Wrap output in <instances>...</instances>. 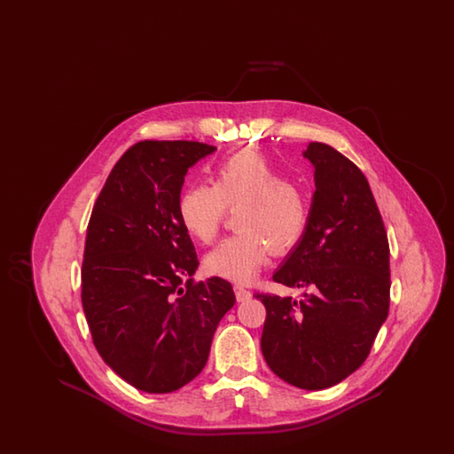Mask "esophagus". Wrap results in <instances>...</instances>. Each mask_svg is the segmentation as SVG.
<instances>
[{
	"label": "esophagus",
	"mask_w": 454,
	"mask_h": 454,
	"mask_svg": "<svg viewBox=\"0 0 454 454\" xmlns=\"http://www.w3.org/2000/svg\"><path fill=\"white\" fill-rule=\"evenodd\" d=\"M235 294H237L238 301H247L252 298V291H248L245 286L235 284Z\"/></svg>",
	"instance_id": "obj_1"
}]
</instances>
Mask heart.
<instances>
[{
    "mask_svg": "<svg viewBox=\"0 0 454 454\" xmlns=\"http://www.w3.org/2000/svg\"><path fill=\"white\" fill-rule=\"evenodd\" d=\"M237 211L235 235L224 238L204 259L206 272L235 282L252 281L263 262L301 239L309 216V197L267 156L239 150L213 168V185L194 184L178 199V217L191 237L209 243L226 209Z\"/></svg>",
    "mask_w": 454,
    "mask_h": 454,
    "instance_id": "1",
    "label": "heart"
}]
</instances>
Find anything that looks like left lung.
<instances>
[{"label":"left lung","instance_id":"8db88e82","mask_svg":"<svg viewBox=\"0 0 454 454\" xmlns=\"http://www.w3.org/2000/svg\"><path fill=\"white\" fill-rule=\"evenodd\" d=\"M311 216L274 281L306 287L302 300L255 294L267 309L262 354L286 383L325 389L366 361L389 309V245L374 195L342 153L309 143Z\"/></svg>","mask_w":454,"mask_h":454}]
</instances>
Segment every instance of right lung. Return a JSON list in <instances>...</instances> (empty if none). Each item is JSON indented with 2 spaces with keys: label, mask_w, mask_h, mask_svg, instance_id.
Segmentation results:
<instances>
[{
  "label": "right lung",
  "mask_w": 454,
  "mask_h": 454,
  "mask_svg": "<svg viewBox=\"0 0 454 454\" xmlns=\"http://www.w3.org/2000/svg\"><path fill=\"white\" fill-rule=\"evenodd\" d=\"M216 152L197 141H139L121 156L88 221L82 302L93 344L124 381L172 393L204 369L231 284L195 282L178 217L187 170Z\"/></svg>",
  "instance_id": "obj_1"
}]
</instances>
